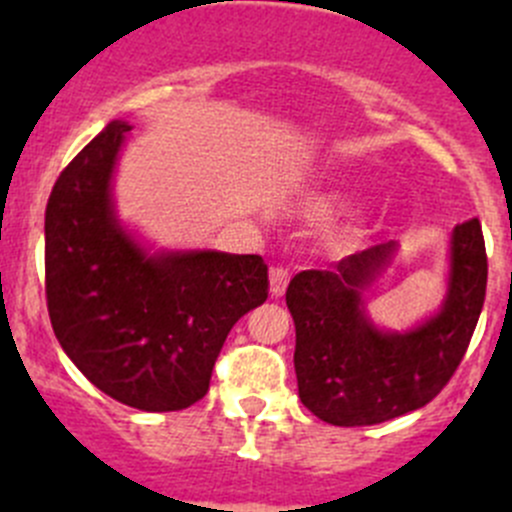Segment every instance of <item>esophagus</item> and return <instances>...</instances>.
Wrapping results in <instances>:
<instances>
[{"label": "esophagus", "instance_id": "1", "mask_svg": "<svg viewBox=\"0 0 512 512\" xmlns=\"http://www.w3.org/2000/svg\"><path fill=\"white\" fill-rule=\"evenodd\" d=\"M289 285V272L285 267H275V270L270 272V292L272 297H282L285 294V289Z\"/></svg>", "mask_w": 512, "mask_h": 512}]
</instances>
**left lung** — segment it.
I'll list each match as a JSON object with an SVG mask.
<instances>
[{"label": "left lung", "mask_w": 512, "mask_h": 512, "mask_svg": "<svg viewBox=\"0 0 512 512\" xmlns=\"http://www.w3.org/2000/svg\"><path fill=\"white\" fill-rule=\"evenodd\" d=\"M396 252L394 240L374 245L332 270L299 272L287 287L299 399L332 426H374L426 406L458 369L478 324L488 282L478 218L453 227L438 312L401 332L376 327L366 312V294Z\"/></svg>", "instance_id": "8db88e82"}]
</instances>
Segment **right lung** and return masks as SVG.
<instances>
[{"mask_svg": "<svg viewBox=\"0 0 512 512\" xmlns=\"http://www.w3.org/2000/svg\"><path fill=\"white\" fill-rule=\"evenodd\" d=\"M111 121L56 180L46 205V304L81 374L121 404L180 411L208 394L232 324L267 299L260 255L160 250L118 220Z\"/></svg>", "mask_w": 512, "mask_h": 512, "instance_id": "right-lung-1", "label": "right lung"}]
</instances>
